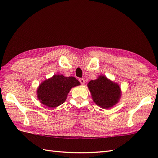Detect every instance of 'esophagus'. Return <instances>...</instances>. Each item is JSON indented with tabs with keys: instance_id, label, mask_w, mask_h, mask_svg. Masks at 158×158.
<instances>
[{
	"instance_id": "esophagus-1",
	"label": "esophagus",
	"mask_w": 158,
	"mask_h": 158,
	"mask_svg": "<svg viewBox=\"0 0 158 158\" xmlns=\"http://www.w3.org/2000/svg\"><path fill=\"white\" fill-rule=\"evenodd\" d=\"M79 81H80V84H82V85L84 84V83H85V80H84V78H80V79H79Z\"/></svg>"
}]
</instances>
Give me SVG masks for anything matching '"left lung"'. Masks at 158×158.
Here are the masks:
<instances>
[{
  "label": "left lung",
  "instance_id": "left-lung-1",
  "mask_svg": "<svg viewBox=\"0 0 158 158\" xmlns=\"http://www.w3.org/2000/svg\"><path fill=\"white\" fill-rule=\"evenodd\" d=\"M88 86L94 102L103 109L113 107L121 97V89L118 85L112 82L104 76L91 80Z\"/></svg>",
  "mask_w": 158,
  "mask_h": 158
}]
</instances>
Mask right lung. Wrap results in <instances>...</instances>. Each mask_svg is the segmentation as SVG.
I'll use <instances>...</instances> for the list:
<instances>
[{
	"mask_svg": "<svg viewBox=\"0 0 158 158\" xmlns=\"http://www.w3.org/2000/svg\"><path fill=\"white\" fill-rule=\"evenodd\" d=\"M80 82L73 76L64 77L63 75H54L45 80L37 89V98L41 103L52 108L63 104L70 89L79 85Z\"/></svg>",
	"mask_w": 158,
	"mask_h": 158,
	"instance_id": "obj_1",
	"label": "right lung"
}]
</instances>
